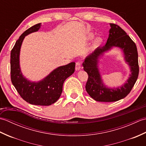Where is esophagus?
I'll return each instance as SVG.
<instances>
[{"instance_id": "esophagus-1", "label": "esophagus", "mask_w": 146, "mask_h": 146, "mask_svg": "<svg viewBox=\"0 0 146 146\" xmlns=\"http://www.w3.org/2000/svg\"><path fill=\"white\" fill-rule=\"evenodd\" d=\"M81 69V63L80 62H77L76 63V66H75V70H80Z\"/></svg>"}]
</instances>
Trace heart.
<instances>
[{
    "label": "heart",
    "mask_w": 146,
    "mask_h": 146,
    "mask_svg": "<svg viewBox=\"0 0 146 146\" xmlns=\"http://www.w3.org/2000/svg\"><path fill=\"white\" fill-rule=\"evenodd\" d=\"M92 38V36H91V38ZM102 42H103V40H102V38H97L95 39V41L93 43V48H98L102 44Z\"/></svg>",
    "instance_id": "b5f03b06"
}]
</instances>
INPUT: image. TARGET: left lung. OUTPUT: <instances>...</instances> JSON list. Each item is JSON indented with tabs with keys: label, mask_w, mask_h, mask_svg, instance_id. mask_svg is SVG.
Instances as JSON below:
<instances>
[{
	"label": "left lung",
	"mask_w": 146,
	"mask_h": 146,
	"mask_svg": "<svg viewBox=\"0 0 146 146\" xmlns=\"http://www.w3.org/2000/svg\"><path fill=\"white\" fill-rule=\"evenodd\" d=\"M110 29L106 44L98 47L86 57L83 63V69L88 75L85 86L88 95L98 102H116L125 98L135 83L139 75L137 49L134 42L119 26L110 24ZM113 47L121 49L124 59L129 66L131 74L125 83L116 88H108L101 78L99 62L105 53Z\"/></svg>",
	"instance_id": "obj_1"
}]
</instances>
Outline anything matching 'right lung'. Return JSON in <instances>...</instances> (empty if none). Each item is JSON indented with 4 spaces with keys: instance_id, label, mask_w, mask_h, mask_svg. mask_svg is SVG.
Masks as SVG:
<instances>
[{
    "instance_id": "right-lung-1",
    "label": "right lung",
    "mask_w": 146,
    "mask_h": 146,
    "mask_svg": "<svg viewBox=\"0 0 146 146\" xmlns=\"http://www.w3.org/2000/svg\"><path fill=\"white\" fill-rule=\"evenodd\" d=\"M41 23L31 27L21 36L11 53V78L12 84L24 100L35 105L48 106L55 103L63 91L64 82L75 72V63H71L55 68L45 78L32 82L22 73L20 67V51L25 36L38 31Z\"/></svg>"
}]
</instances>
